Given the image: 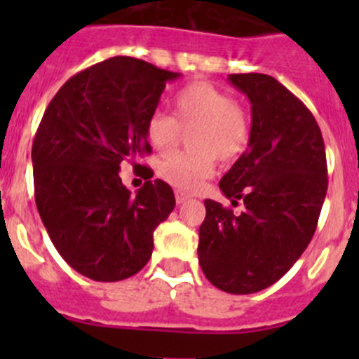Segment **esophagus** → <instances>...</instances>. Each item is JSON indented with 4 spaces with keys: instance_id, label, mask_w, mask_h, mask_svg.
<instances>
[{
    "instance_id": "obj_1",
    "label": "esophagus",
    "mask_w": 359,
    "mask_h": 359,
    "mask_svg": "<svg viewBox=\"0 0 359 359\" xmlns=\"http://www.w3.org/2000/svg\"><path fill=\"white\" fill-rule=\"evenodd\" d=\"M187 200H189V196H187L186 193H180V191H177V193H175L177 205H182V203H186Z\"/></svg>"
}]
</instances>
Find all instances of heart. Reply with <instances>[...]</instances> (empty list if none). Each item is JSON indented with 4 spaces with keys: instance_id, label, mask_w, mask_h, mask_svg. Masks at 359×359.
<instances>
[{
    "instance_id": "b5f03b06",
    "label": "heart",
    "mask_w": 359,
    "mask_h": 359,
    "mask_svg": "<svg viewBox=\"0 0 359 359\" xmlns=\"http://www.w3.org/2000/svg\"><path fill=\"white\" fill-rule=\"evenodd\" d=\"M173 118L153 112L146 121L147 144L166 154L189 133V153L172 154L158 166V175L180 193H194L212 175L215 158L231 163L250 142V118L233 97L208 81L184 86L173 97Z\"/></svg>"
}]
</instances>
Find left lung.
Returning a JSON list of instances; mask_svg holds the SVG:
<instances>
[{
    "label": "left lung",
    "instance_id": "obj_1",
    "mask_svg": "<svg viewBox=\"0 0 359 359\" xmlns=\"http://www.w3.org/2000/svg\"><path fill=\"white\" fill-rule=\"evenodd\" d=\"M252 104L248 149L220 179L234 213L205 200L198 259L206 280L245 295L276 283L316 231L327 196V154L311 111L273 76L231 74Z\"/></svg>",
    "mask_w": 359,
    "mask_h": 359
}]
</instances>
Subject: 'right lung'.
Here are the masks:
<instances>
[{
  "label": "right lung",
  "mask_w": 359,
  "mask_h": 359,
  "mask_svg": "<svg viewBox=\"0 0 359 359\" xmlns=\"http://www.w3.org/2000/svg\"><path fill=\"white\" fill-rule=\"evenodd\" d=\"M165 71L133 57H112L69 78L46 107L32 142L34 198L53 247L95 281L139 273L153 253L154 229L175 206L172 187L147 180L132 196L123 163L151 154L146 121L156 111Z\"/></svg>",
  "instance_id": "right-lung-1"
}]
</instances>
